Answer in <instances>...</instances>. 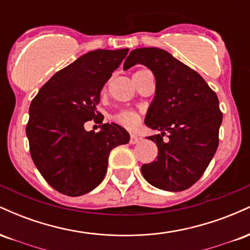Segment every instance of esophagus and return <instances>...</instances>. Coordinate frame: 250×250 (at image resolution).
Segmentation results:
<instances>
[{
  "label": "esophagus",
  "mask_w": 250,
  "mask_h": 250,
  "mask_svg": "<svg viewBox=\"0 0 250 250\" xmlns=\"http://www.w3.org/2000/svg\"><path fill=\"white\" fill-rule=\"evenodd\" d=\"M139 140H140V137L137 136L136 134H130V140H129V142H130L131 145H135V143H137V142H139Z\"/></svg>",
  "instance_id": "1"
}]
</instances>
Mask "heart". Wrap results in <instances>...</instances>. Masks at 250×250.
<instances>
[{
	"label": "heart",
	"mask_w": 250,
	"mask_h": 250,
	"mask_svg": "<svg viewBox=\"0 0 250 250\" xmlns=\"http://www.w3.org/2000/svg\"><path fill=\"white\" fill-rule=\"evenodd\" d=\"M146 70H136L133 74L134 81L136 82L139 80V77L145 73ZM114 120H115L116 123L121 125L122 127L131 129L136 127L140 122V115L137 111L133 110V109H123V110H120L119 113H116L114 115Z\"/></svg>",
	"instance_id": "obj_1"
}]
</instances>
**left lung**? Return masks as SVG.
<instances>
[{
  "mask_svg": "<svg viewBox=\"0 0 250 250\" xmlns=\"http://www.w3.org/2000/svg\"><path fill=\"white\" fill-rule=\"evenodd\" d=\"M136 63L148 67L156 80L154 101L145 123L161 131L148 137L156 142L159 155L156 161L142 166V175L159 189L186 190L200 180L219 146L222 122L219 99L196 71L168 51L135 49L123 69Z\"/></svg>",
  "mask_w": 250,
  "mask_h": 250,
  "instance_id": "8db88e82",
  "label": "left lung"
}]
</instances>
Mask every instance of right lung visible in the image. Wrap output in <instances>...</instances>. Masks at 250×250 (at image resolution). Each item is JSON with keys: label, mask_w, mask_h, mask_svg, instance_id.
<instances>
[{"label": "right lung", "mask_w": 250, "mask_h": 250, "mask_svg": "<svg viewBox=\"0 0 250 250\" xmlns=\"http://www.w3.org/2000/svg\"><path fill=\"white\" fill-rule=\"evenodd\" d=\"M128 51H89L57 71L31 101L25 128L31 159L59 193L80 196L96 188L111 149L129 142L128 131L115 123H103L99 133L84 129L90 120L102 123L100 93Z\"/></svg>", "instance_id": "obj_1"}]
</instances>
